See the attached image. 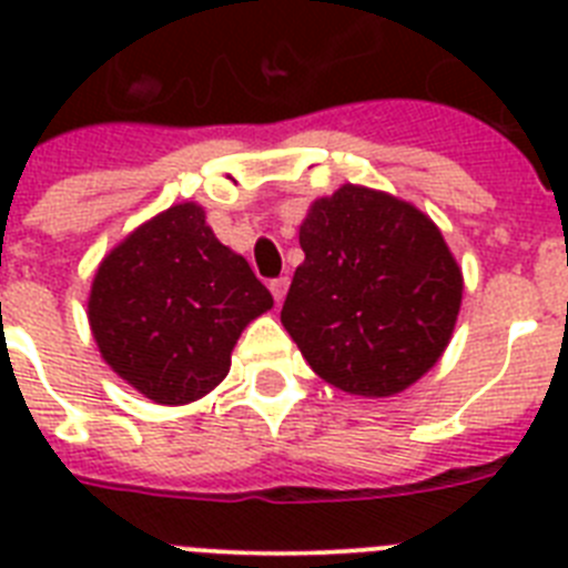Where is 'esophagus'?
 Listing matches in <instances>:
<instances>
[{"instance_id":"obj_1","label":"esophagus","mask_w":568,"mask_h":568,"mask_svg":"<svg viewBox=\"0 0 568 568\" xmlns=\"http://www.w3.org/2000/svg\"><path fill=\"white\" fill-rule=\"evenodd\" d=\"M287 287H290V278H273V281H270V293H273L275 304H281V301H284V295H287Z\"/></svg>"}]
</instances>
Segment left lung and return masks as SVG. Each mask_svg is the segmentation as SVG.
Returning <instances> with one entry per match:
<instances>
[{"label": "left lung", "mask_w": 568, "mask_h": 568, "mask_svg": "<svg viewBox=\"0 0 568 568\" xmlns=\"http://www.w3.org/2000/svg\"><path fill=\"white\" fill-rule=\"evenodd\" d=\"M281 324L313 373L361 398L404 393L453 338L464 273L438 224L384 190L341 184L298 230Z\"/></svg>", "instance_id": "1"}]
</instances>
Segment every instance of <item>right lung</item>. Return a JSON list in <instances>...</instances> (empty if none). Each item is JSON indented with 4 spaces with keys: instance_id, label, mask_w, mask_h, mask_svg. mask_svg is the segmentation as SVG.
I'll return each instance as SVG.
<instances>
[{
    "instance_id": "1",
    "label": "right lung",
    "mask_w": 568,
    "mask_h": 568,
    "mask_svg": "<svg viewBox=\"0 0 568 568\" xmlns=\"http://www.w3.org/2000/svg\"><path fill=\"white\" fill-rule=\"evenodd\" d=\"M273 295L247 258L224 247L202 204L162 210L124 235L97 267L90 333L104 364L153 404L204 398Z\"/></svg>"
}]
</instances>
